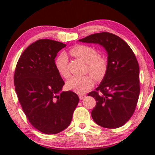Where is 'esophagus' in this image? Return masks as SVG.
<instances>
[{
    "instance_id": "1",
    "label": "esophagus",
    "mask_w": 155,
    "mask_h": 155,
    "mask_svg": "<svg viewBox=\"0 0 155 155\" xmlns=\"http://www.w3.org/2000/svg\"><path fill=\"white\" fill-rule=\"evenodd\" d=\"M78 96H79L80 99H83L84 97H86V95L84 94H80L79 95H78Z\"/></svg>"
}]
</instances>
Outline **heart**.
<instances>
[{
    "label": "heart",
    "instance_id": "heart-1",
    "mask_svg": "<svg viewBox=\"0 0 155 155\" xmlns=\"http://www.w3.org/2000/svg\"><path fill=\"white\" fill-rule=\"evenodd\" d=\"M70 54L77 57L87 63V71L90 73L97 80L103 79L108 68L107 59L99 56V52L96 48L90 46L77 45L70 50ZM68 58L67 55L62 53L57 57L55 65L59 74L64 78L70 76L68 69ZM94 79L90 75L82 76H73L66 82V87L70 90L82 94L92 87Z\"/></svg>",
    "mask_w": 155,
    "mask_h": 155
}]
</instances>
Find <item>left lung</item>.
<instances>
[{
	"label": "left lung",
	"instance_id": "obj_1",
	"mask_svg": "<svg viewBox=\"0 0 155 155\" xmlns=\"http://www.w3.org/2000/svg\"><path fill=\"white\" fill-rule=\"evenodd\" d=\"M79 41L103 46L108 55V68L102 81L88 96L96 107L92 117L99 126L117 128L134 113L140 94V69L134 53L121 38L109 32L93 34Z\"/></svg>",
	"mask_w": 155,
	"mask_h": 155
}]
</instances>
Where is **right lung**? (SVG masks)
<instances>
[{
  "label": "right lung",
  "instance_id": "right-lung-1",
  "mask_svg": "<svg viewBox=\"0 0 155 155\" xmlns=\"http://www.w3.org/2000/svg\"><path fill=\"white\" fill-rule=\"evenodd\" d=\"M65 46L54 40H38L23 51L15 71V92L23 111L30 124L45 134L66 128L79 102L75 92H61L65 83L54 59Z\"/></svg>",
  "mask_w": 155,
  "mask_h": 155
}]
</instances>
